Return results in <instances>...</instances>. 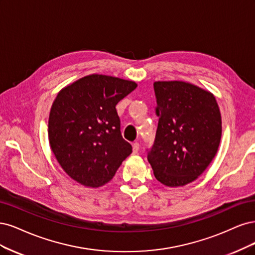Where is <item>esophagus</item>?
Listing matches in <instances>:
<instances>
[{
    "label": "esophagus",
    "instance_id": "obj_1",
    "mask_svg": "<svg viewBox=\"0 0 255 255\" xmlns=\"http://www.w3.org/2000/svg\"><path fill=\"white\" fill-rule=\"evenodd\" d=\"M138 150H139V144L137 142H135V143L132 144V152H133V154L137 153Z\"/></svg>",
    "mask_w": 255,
    "mask_h": 255
}]
</instances>
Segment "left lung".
Listing matches in <instances>:
<instances>
[{"label": "left lung", "instance_id": "8db88e82", "mask_svg": "<svg viewBox=\"0 0 255 255\" xmlns=\"http://www.w3.org/2000/svg\"><path fill=\"white\" fill-rule=\"evenodd\" d=\"M157 133L147 159L155 179L183 186L205 170L218 150L221 116L214 95L184 81H155Z\"/></svg>", "mask_w": 255, "mask_h": 255}]
</instances>
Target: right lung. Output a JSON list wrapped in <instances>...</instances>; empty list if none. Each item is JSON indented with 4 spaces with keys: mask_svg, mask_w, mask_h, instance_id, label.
I'll return each instance as SVG.
<instances>
[{
    "mask_svg": "<svg viewBox=\"0 0 255 255\" xmlns=\"http://www.w3.org/2000/svg\"><path fill=\"white\" fill-rule=\"evenodd\" d=\"M136 86L134 81L92 74L57 95L48 118V139L60 166L78 183L106 184L132 152L122 136L116 106Z\"/></svg>",
    "mask_w": 255,
    "mask_h": 255,
    "instance_id": "add662e5",
    "label": "right lung"
}]
</instances>
